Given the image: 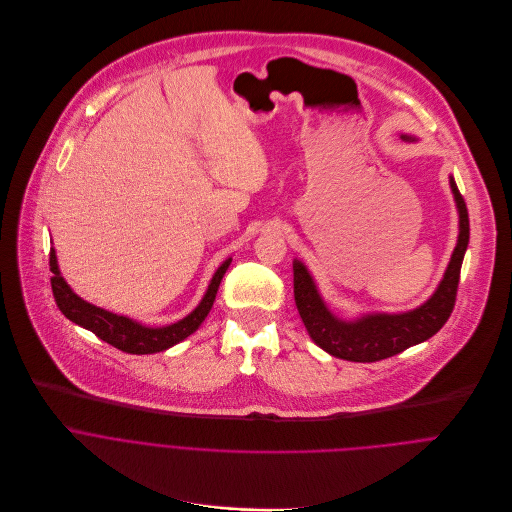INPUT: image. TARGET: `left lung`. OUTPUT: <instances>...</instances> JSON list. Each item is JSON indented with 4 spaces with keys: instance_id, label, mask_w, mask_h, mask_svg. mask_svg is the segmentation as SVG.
Returning a JSON list of instances; mask_svg holds the SVG:
<instances>
[{
    "instance_id": "8db88e82",
    "label": "left lung",
    "mask_w": 512,
    "mask_h": 512,
    "mask_svg": "<svg viewBox=\"0 0 512 512\" xmlns=\"http://www.w3.org/2000/svg\"><path fill=\"white\" fill-rule=\"evenodd\" d=\"M401 139L412 141V137L407 135H401ZM450 187L460 218L458 242L436 292L414 311L397 315L373 313L363 315L355 321L339 319L337 315L331 313L323 296L319 294L311 272L306 270V266L300 260L292 262L296 309L306 331H309L311 339L321 349L345 361L373 363L428 341L446 325L454 311L460 268L470 240L468 210L462 193L456 187L454 177H450Z\"/></svg>"
}]
</instances>
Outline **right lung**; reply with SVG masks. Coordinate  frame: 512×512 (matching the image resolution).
I'll use <instances>...</instances> for the list:
<instances>
[{
	"instance_id": "add662e5",
	"label": "right lung",
	"mask_w": 512,
	"mask_h": 512,
	"mask_svg": "<svg viewBox=\"0 0 512 512\" xmlns=\"http://www.w3.org/2000/svg\"><path fill=\"white\" fill-rule=\"evenodd\" d=\"M230 262H232V258H228L216 270L206 294H203L201 302L195 306V309L185 319H181L173 325H167V327H145L129 317L109 313L105 309H100V306H94V304L82 300L78 294L72 292V288L62 278L54 248L50 250V270L54 274L50 278V282H52V292H54L58 309L62 311V315L66 319L80 325L82 329L92 331L98 339H102L105 343H109L125 353L149 355V353H159V351H165V349L177 345L179 341H183L191 333H195L199 329V325L206 321L208 313L212 311L220 282H222Z\"/></svg>"
}]
</instances>
